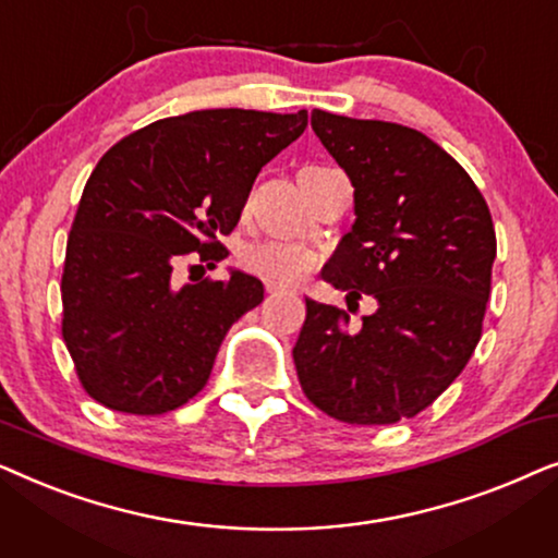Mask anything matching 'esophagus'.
I'll list each match as a JSON object with an SVG mask.
<instances>
[{"mask_svg":"<svg viewBox=\"0 0 558 558\" xmlns=\"http://www.w3.org/2000/svg\"><path fill=\"white\" fill-rule=\"evenodd\" d=\"M264 289H266V292H269V294H284V292H287L284 287L274 284V281H264Z\"/></svg>","mask_w":558,"mask_h":558,"instance_id":"obj_1","label":"esophagus"}]
</instances>
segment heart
<instances>
[{
	"label": "heart",
	"instance_id": "heart-1",
	"mask_svg": "<svg viewBox=\"0 0 558 558\" xmlns=\"http://www.w3.org/2000/svg\"><path fill=\"white\" fill-rule=\"evenodd\" d=\"M319 256L292 241H256L241 251V266L279 287L300 284L317 269Z\"/></svg>",
	"mask_w": 558,
	"mask_h": 558
}]
</instances>
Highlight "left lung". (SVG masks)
I'll return each instance as SVG.
<instances>
[{"label":"left lung","instance_id":"1","mask_svg":"<svg viewBox=\"0 0 558 558\" xmlns=\"http://www.w3.org/2000/svg\"><path fill=\"white\" fill-rule=\"evenodd\" d=\"M312 129L355 187V223L323 269L378 302L350 315L307 300L292 350L302 391L345 424H396L432 407L475 353L498 243L483 193L416 129L312 111Z\"/></svg>","mask_w":558,"mask_h":558}]
</instances>
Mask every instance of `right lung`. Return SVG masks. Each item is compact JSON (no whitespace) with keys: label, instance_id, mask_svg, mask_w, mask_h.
I'll return each mask as SVG.
<instances>
[{"label":"right lung","instance_id":"right-lung-1","mask_svg":"<svg viewBox=\"0 0 558 558\" xmlns=\"http://www.w3.org/2000/svg\"><path fill=\"white\" fill-rule=\"evenodd\" d=\"M307 126V111L205 109L159 119L98 159L65 246L63 340L106 409L157 416L208 384L235 319L264 300L248 274L174 279L187 254L223 262L256 174Z\"/></svg>","mask_w":558,"mask_h":558}]
</instances>
